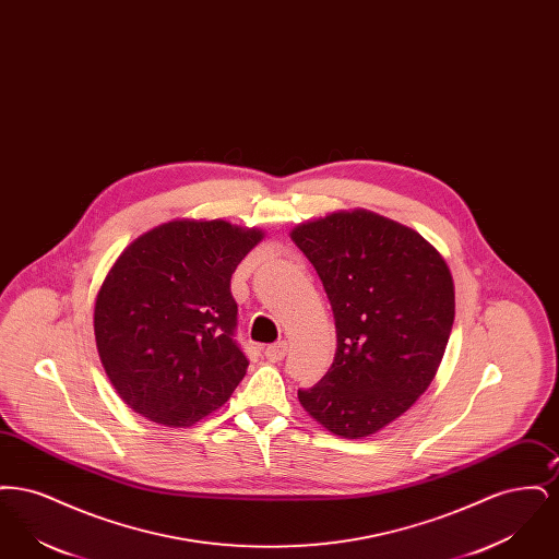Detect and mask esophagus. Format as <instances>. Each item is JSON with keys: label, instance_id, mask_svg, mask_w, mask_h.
I'll list each match as a JSON object with an SVG mask.
<instances>
[{"label": "esophagus", "instance_id": "obj_1", "mask_svg": "<svg viewBox=\"0 0 559 559\" xmlns=\"http://www.w3.org/2000/svg\"><path fill=\"white\" fill-rule=\"evenodd\" d=\"M285 354H287V342L285 340H281V342H276V344H272V346H267L264 349V356H266L267 360H272V362L283 360Z\"/></svg>", "mask_w": 559, "mask_h": 559}]
</instances>
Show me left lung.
Segmentation results:
<instances>
[{
  "instance_id": "left-lung-1",
  "label": "left lung",
  "mask_w": 559,
  "mask_h": 559,
  "mask_svg": "<svg viewBox=\"0 0 559 559\" xmlns=\"http://www.w3.org/2000/svg\"><path fill=\"white\" fill-rule=\"evenodd\" d=\"M289 237L317 267L337 335L333 365L297 399L331 433L362 440L433 381L454 320L451 267L417 230L369 210L326 213Z\"/></svg>"
}]
</instances>
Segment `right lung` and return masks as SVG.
Listing matches in <instances>:
<instances>
[{
    "mask_svg": "<svg viewBox=\"0 0 559 559\" xmlns=\"http://www.w3.org/2000/svg\"><path fill=\"white\" fill-rule=\"evenodd\" d=\"M266 237L226 219H171L119 253L94 301L107 377L133 413L190 427L224 406L247 372L235 344L230 276Z\"/></svg>",
    "mask_w": 559,
    "mask_h": 559,
    "instance_id": "obj_1",
    "label": "right lung"
}]
</instances>
